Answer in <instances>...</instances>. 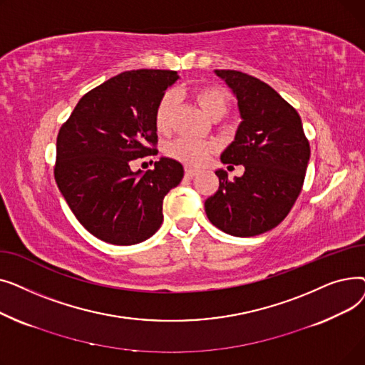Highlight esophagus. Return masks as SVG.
<instances>
[{
	"label": "esophagus",
	"mask_w": 365,
	"mask_h": 365,
	"mask_svg": "<svg viewBox=\"0 0 365 365\" xmlns=\"http://www.w3.org/2000/svg\"><path fill=\"white\" fill-rule=\"evenodd\" d=\"M185 175H186L187 178H194V176H197V175H198V170H194V168H189V167H186V168H185Z\"/></svg>",
	"instance_id": "esophagus-1"
}]
</instances>
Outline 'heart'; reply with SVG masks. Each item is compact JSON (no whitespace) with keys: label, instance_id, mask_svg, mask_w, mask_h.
Listing matches in <instances>:
<instances>
[{"label":"heart","instance_id":"heart-1","mask_svg":"<svg viewBox=\"0 0 365 365\" xmlns=\"http://www.w3.org/2000/svg\"><path fill=\"white\" fill-rule=\"evenodd\" d=\"M194 99L202 108L210 118L219 120L229 109V96L217 86H204L194 91ZM178 109V98L173 91H167L161 96L153 112V124L158 133H168L173 124V118ZM216 150V145L212 142H201L192 139H178L168 145L167 152L175 158L187 165H202L208 157Z\"/></svg>","mask_w":365,"mask_h":365}]
</instances>
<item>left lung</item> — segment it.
I'll list each match as a JSON object with an SVG mask.
<instances>
[{
    "mask_svg": "<svg viewBox=\"0 0 365 365\" xmlns=\"http://www.w3.org/2000/svg\"><path fill=\"white\" fill-rule=\"evenodd\" d=\"M238 99L241 124L222 153L229 167L244 165L241 178L217 170L219 189L205 200V215L220 231L255 237L271 231L290 213L303 187L311 157L297 110L256 76L216 69Z\"/></svg>",
    "mask_w": 365,
    "mask_h": 365,
    "instance_id": "1",
    "label": "left lung"
}]
</instances>
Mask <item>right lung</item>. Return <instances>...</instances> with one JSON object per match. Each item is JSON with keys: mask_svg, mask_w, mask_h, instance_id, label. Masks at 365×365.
Returning <instances> with one entry per match:
<instances>
[{"mask_svg": "<svg viewBox=\"0 0 365 365\" xmlns=\"http://www.w3.org/2000/svg\"><path fill=\"white\" fill-rule=\"evenodd\" d=\"M176 71H127L86 93L62 124L54 179L87 231L115 245L139 244L163 223V200L183 179L180 163L130 164L158 150L153 112Z\"/></svg>", "mask_w": 365, "mask_h": 365, "instance_id": "obj_1", "label": "right lung"}]
</instances>
